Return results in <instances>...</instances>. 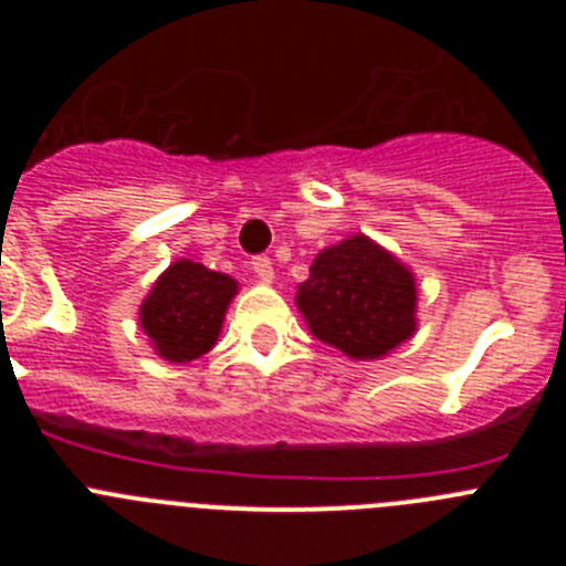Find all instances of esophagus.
<instances>
[{"label": "esophagus", "instance_id": "obj_1", "mask_svg": "<svg viewBox=\"0 0 566 566\" xmlns=\"http://www.w3.org/2000/svg\"><path fill=\"white\" fill-rule=\"evenodd\" d=\"M252 269H254V274H258L260 283H272L274 280V266L269 258H254Z\"/></svg>", "mask_w": 566, "mask_h": 566}]
</instances>
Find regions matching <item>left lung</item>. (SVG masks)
Masks as SVG:
<instances>
[{
  "label": "left lung",
  "mask_w": 566,
  "mask_h": 566,
  "mask_svg": "<svg viewBox=\"0 0 566 566\" xmlns=\"http://www.w3.org/2000/svg\"><path fill=\"white\" fill-rule=\"evenodd\" d=\"M417 277L368 234L354 232L314 258L294 306L308 332L348 359H382L417 334Z\"/></svg>",
  "instance_id": "left-lung-1"
}]
</instances>
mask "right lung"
I'll return each mask as SVG.
<instances>
[{
	"mask_svg": "<svg viewBox=\"0 0 566 566\" xmlns=\"http://www.w3.org/2000/svg\"><path fill=\"white\" fill-rule=\"evenodd\" d=\"M238 280L178 258L158 274L138 306V323L153 352L167 363H192L221 337Z\"/></svg>",
	"mask_w": 566,
	"mask_h": 566,
	"instance_id": "obj_1",
	"label": "right lung"
}]
</instances>
